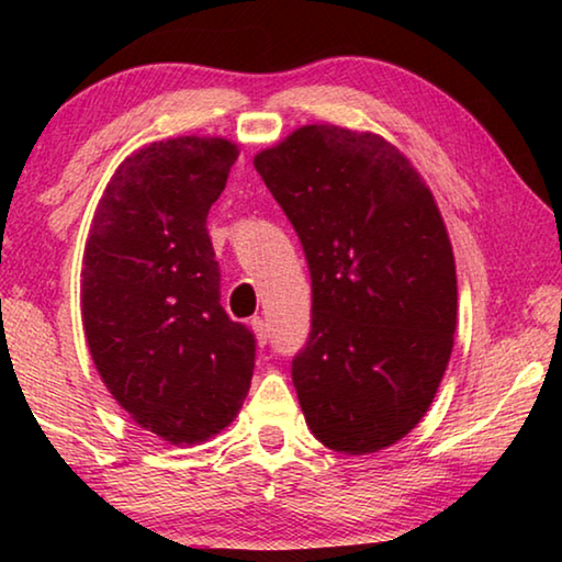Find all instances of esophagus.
<instances>
[{"mask_svg":"<svg viewBox=\"0 0 562 562\" xmlns=\"http://www.w3.org/2000/svg\"><path fill=\"white\" fill-rule=\"evenodd\" d=\"M250 325H252V329H255V337H258V345H260V347L268 345L270 331H268V325H265V319H262V317H252Z\"/></svg>","mask_w":562,"mask_h":562,"instance_id":"esophagus-1","label":"esophagus"}]
</instances>
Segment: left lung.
I'll use <instances>...</instances> for the list:
<instances>
[{
	"mask_svg": "<svg viewBox=\"0 0 562 562\" xmlns=\"http://www.w3.org/2000/svg\"><path fill=\"white\" fill-rule=\"evenodd\" d=\"M297 233L312 331L292 382L331 451L374 453L429 412L456 331V265L431 190L376 133L312 123L255 156Z\"/></svg>",
	"mask_w": 562,
	"mask_h": 562,
	"instance_id": "1",
	"label": "left lung"
}]
</instances>
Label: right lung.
Listing matches in <instances>:
<instances>
[{"label":"right lung","mask_w":562,"mask_h":562,"mask_svg":"<svg viewBox=\"0 0 562 562\" xmlns=\"http://www.w3.org/2000/svg\"><path fill=\"white\" fill-rule=\"evenodd\" d=\"M240 150L180 136L138 148L93 213L81 270L89 351L133 422L176 446L240 412L255 335L225 315L207 211Z\"/></svg>","instance_id":"1"}]
</instances>
